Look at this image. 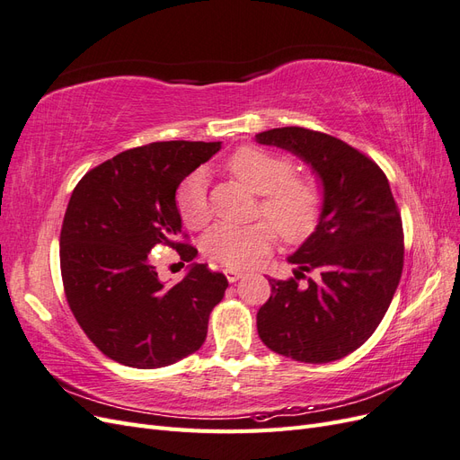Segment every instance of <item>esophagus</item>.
Wrapping results in <instances>:
<instances>
[{
  "label": "esophagus",
  "instance_id": "1",
  "mask_svg": "<svg viewBox=\"0 0 460 460\" xmlns=\"http://www.w3.org/2000/svg\"><path fill=\"white\" fill-rule=\"evenodd\" d=\"M225 274H226V278H228V282H230V284L238 282L240 278L243 276V272H240V270H234V269H226V270H225Z\"/></svg>",
  "mask_w": 460,
  "mask_h": 460
}]
</instances>
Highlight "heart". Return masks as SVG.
Masks as SVG:
<instances>
[{
	"mask_svg": "<svg viewBox=\"0 0 460 460\" xmlns=\"http://www.w3.org/2000/svg\"><path fill=\"white\" fill-rule=\"evenodd\" d=\"M228 172L245 188L259 193L257 215L269 218L253 225H215L203 240V253L225 267L247 269L269 253L276 234L286 243H301L316 230L324 208V190L313 174L294 172V163L269 149L243 146L226 161ZM176 211L191 230L211 218L205 176L196 172L180 182L174 193Z\"/></svg>",
	"mask_w": 460,
	"mask_h": 460,
	"instance_id": "b5f03b06",
	"label": "heart"
}]
</instances>
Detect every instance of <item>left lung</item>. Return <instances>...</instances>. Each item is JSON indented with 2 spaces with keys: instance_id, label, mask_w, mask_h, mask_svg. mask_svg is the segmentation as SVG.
<instances>
[{
  "instance_id": "obj_1",
  "label": "left lung",
  "mask_w": 460,
  "mask_h": 460,
  "mask_svg": "<svg viewBox=\"0 0 460 460\" xmlns=\"http://www.w3.org/2000/svg\"><path fill=\"white\" fill-rule=\"evenodd\" d=\"M255 137L307 161L324 186L318 226L289 257L299 270L269 280L272 294L257 313L259 338L301 363H332L372 336L394 299L405 255L399 207L380 166L338 137L301 127Z\"/></svg>"
}]
</instances>
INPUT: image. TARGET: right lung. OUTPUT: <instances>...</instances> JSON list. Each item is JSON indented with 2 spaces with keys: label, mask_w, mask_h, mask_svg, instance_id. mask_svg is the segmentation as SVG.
I'll list each match as a JSON object with an SVG mask.
<instances>
[{
  "label": "right lung",
  "mask_w": 460,
  "mask_h": 460,
  "mask_svg": "<svg viewBox=\"0 0 460 460\" xmlns=\"http://www.w3.org/2000/svg\"><path fill=\"white\" fill-rule=\"evenodd\" d=\"M218 149L220 142L176 140L122 151L82 176L66 205L59 240L66 303L97 349L124 367L161 368L196 353L225 297L222 272L193 264L182 282L164 288L151 257L157 245L184 262L198 255L174 193Z\"/></svg>",
  "instance_id": "obj_1"
}]
</instances>
